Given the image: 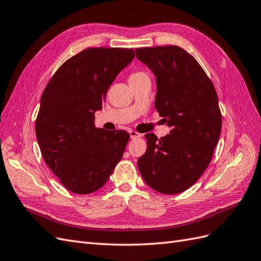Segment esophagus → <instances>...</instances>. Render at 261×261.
Here are the masks:
<instances>
[{
  "mask_svg": "<svg viewBox=\"0 0 261 261\" xmlns=\"http://www.w3.org/2000/svg\"><path fill=\"white\" fill-rule=\"evenodd\" d=\"M129 133H130V138H131V139L141 138V135H140L139 132H137V131H133V130H131Z\"/></svg>",
  "mask_w": 261,
  "mask_h": 261,
  "instance_id": "1",
  "label": "esophagus"
}]
</instances>
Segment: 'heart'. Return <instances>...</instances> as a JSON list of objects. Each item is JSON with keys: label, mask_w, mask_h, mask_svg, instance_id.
Listing matches in <instances>:
<instances>
[{"label": "heart", "mask_w": 261, "mask_h": 261, "mask_svg": "<svg viewBox=\"0 0 261 261\" xmlns=\"http://www.w3.org/2000/svg\"><path fill=\"white\" fill-rule=\"evenodd\" d=\"M143 72H135V73H132L131 75H130V79H133V77H137V76H140V75H143Z\"/></svg>", "instance_id": "b5f03b06"}]
</instances>
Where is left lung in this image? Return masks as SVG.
<instances>
[{
	"label": "left lung",
	"instance_id": "obj_1",
	"mask_svg": "<svg viewBox=\"0 0 261 261\" xmlns=\"http://www.w3.org/2000/svg\"><path fill=\"white\" fill-rule=\"evenodd\" d=\"M156 76L155 108L170 126L166 137L145 135L138 167L147 186L176 195L195 184L212 160L222 129L214 85L198 61L177 46L136 49Z\"/></svg>",
	"mask_w": 261,
	"mask_h": 261
}]
</instances>
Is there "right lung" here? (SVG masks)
Returning a JSON list of instances; mask_svg holds the SVG:
<instances>
[{
	"mask_svg": "<svg viewBox=\"0 0 261 261\" xmlns=\"http://www.w3.org/2000/svg\"><path fill=\"white\" fill-rule=\"evenodd\" d=\"M135 58L133 49L87 48L57 70L41 95L36 137L41 155L66 189H100L122 159L130 135L96 128L109 86Z\"/></svg>",
	"mask_w": 261,
	"mask_h": 261,
	"instance_id": "right-lung-1",
	"label": "right lung"
}]
</instances>
